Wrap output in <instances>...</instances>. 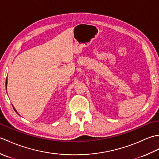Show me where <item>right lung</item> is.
<instances>
[{
	"label": "right lung",
	"mask_w": 159,
	"mask_h": 159,
	"mask_svg": "<svg viewBox=\"0 0 159 159\" xmlns=\"http://www.w3.org/2000/svg\"><path fill=\"white\" fill-rule=\"evenodd\" d=\"M7 79H6V87H7Z\"/></svg>",
	"instance_id": "add662e5"
}]
</instances>
